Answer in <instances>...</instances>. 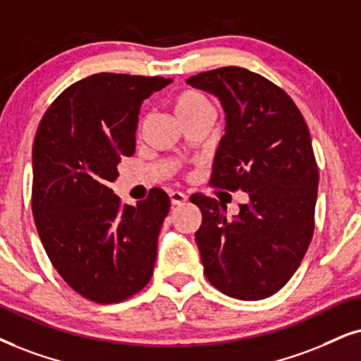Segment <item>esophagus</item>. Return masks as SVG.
<instances>
[{
  "instance_id": "esophagus-1",
  "label": "esophagus",
  "mask_w": 361,
  "mask_h": 361,
  "mask_svg": "<svg viewBox=\"0 0 361 361\" xmlns=\"http://www.w3.org/2000/svg\"><path fill=\"white\" fill-rule=\"evenodd\" d=\"M170 202L171 204H185L186 202H188V196H186L185 193H181V191H171L170 193Z\"/></svg>"
}]
</instances>
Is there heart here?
<instances>
[{
  "instance_id": "obj_1",
  "label": "heart",
  "mask_w": 361,
  "mask_h": 361,
  "mask_svg": "<svg viewBox=\"0 0 361 361\" xmlns=\"http://www.w3.org/2000/svg\"><path fill=\"white\" fill-rule=\"evenodd\" d=\"M173 109L181 123L188 121L191 118L213 113V106L208 97L198 90H183L173 99Z\"/></svg>"
}]
</instances>
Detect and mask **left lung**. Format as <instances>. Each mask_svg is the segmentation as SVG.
<instances>
[{
    "instance_id": "8db88e82",
    "label": "left lung",
    "mask_w": 361,
    "mask_h": 361,
    "mask_svg": "<svg viewBox=\"0 0 361 361\" xmlns=\"http://www.w3.org/2000/svg\"><path fill=\"white\" fill-rule=\"evenodd\" d=\"M186 83L225 109L209 185L250 198L233 218L218 200L190 198L203 214L195 238L204 275L231 298H268L293 276L313 236L318 166L308 126L280 86L245 68L198 73Z\"/></svg>"
}]
</instances>
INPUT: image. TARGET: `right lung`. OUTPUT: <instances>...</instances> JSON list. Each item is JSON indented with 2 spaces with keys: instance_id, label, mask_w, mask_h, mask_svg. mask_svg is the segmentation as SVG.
Instances as JSON below:
<instances>
[{
  "instance_id": "add662e5",
  "label": "right lung",
  "mask_w": 361,
  "mask_h": 361,
  "mask_svg": "<svg viewBox=\"0 0 361 361\" xmlns=\"http://www.w3.org/2000/svg\"><path fill=\"white\" fill-rule=\"evenodd\" d=\"M170 83L161 76L91 75L54 99L36 131V230L59 276L91 302H123L153 275L170 198L153 188L136 207L121 204L109 183L121 157L135 153L143 99Z\"/></svg>"
}]
</instances>
